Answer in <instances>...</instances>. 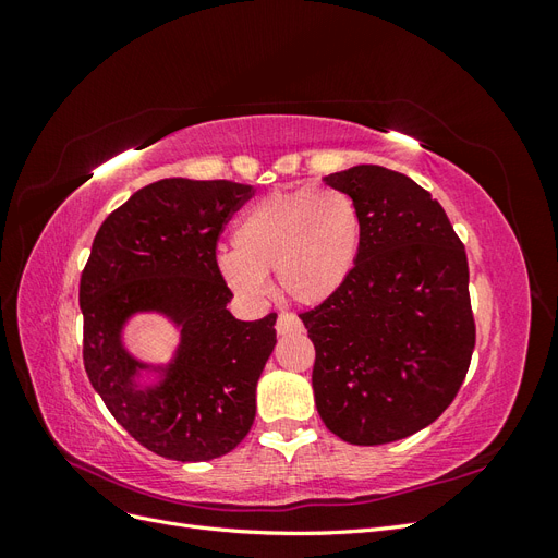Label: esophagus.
<instances>
[{
    "label": "esophagus",
    "instance_id": "1",
    "mask_svg": "<svg viewBox=\"0 0 558 558\" xmlns=\"http://www.w3.org/2000/svg\"><path fill=\"white\" fill-rule=\"evenodd\" d=\"M277 332L279 335H289V332H302V320L295 314H279L277 318Z\"/></svg>",
    "mask_w": 558,
    "mask_h": 558
}]
</instances>
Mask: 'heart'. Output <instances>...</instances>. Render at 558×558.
Returning <instances> with one entry per match:
<instances>
[{
    "instance_id": "obj_1",
    "label": "heart",
    "mask_w": 558,
    "mask_h": 558,
    "mask_svg": "<svg viewBox=\"0 0 558 558\" xmlns=\"http://www.w3.org/2000/svg\"><path fill=\"white\" fill-rule=\"evenodd\" d=\"M361 211L332 185H302L260 197L240 216L232 248L216 256L228 289L244 300L267 295L265 275L298 305H320L340 293L359 265Z\"/></svg>"
}]
</instances>
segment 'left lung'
<instances>
[{
    "label": "left lung",
    "mask_w": 558,
    "mask_h": 558,
    "mask_svg": "<svg viewBox=\"0 0 558 558\" xmlns=\"http://www.w3.org/2000/svg\"><path fill=\"white\" fill-rule=\"evenodd\" d=\"M324 181L356 202L363 246L344 289L300 314L316 349V410L349 445L396 442L449 408L470 367L465 248L410 177L356 165Z\"/></svg>",
    "instance_id": "obj_1"
}]
</instances>
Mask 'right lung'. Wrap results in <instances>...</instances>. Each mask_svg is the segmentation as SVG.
I'll list each match as a JSON object with an SVG mask.
<instances>
[{
  "label": "right lung",
  "instance_id": "1",
  "mask_svg": "<svg viewBox=\"0 0 558 558\" xmlns=\"http://www.w3.org/2000/svg\"><path fill=\"white\" fill-rule=\"evenodd\" d=\"M253 195L234 181L162 179L99 226L81 275L83 365L134 440L172 461H211L256 418V386L277 344V314L240 320L216 269V240ZM160 313L180 328L162 366L132 357L126 320Z\"/></svg>",
  "mask_w": 558,
  "mask_h": 558
}]
</instances>
